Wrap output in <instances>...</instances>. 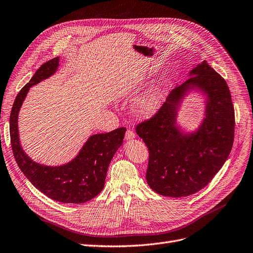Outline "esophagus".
Masks as SVG:
<instances>
[{"label":"esophagus","mask_w":253,"mask_h":253,"mask_svg":"<svg viewBox=\"0 0 253 253\" xmlns=\"http://www.w3.org/2000/svg\"><path fill=\"white\" fill-rule=\"evenodd\" d=\"M125 138H126V141H127V140H132V139H134V138H135V133L133 132V130L127 129L126 132V136H125Z\"/></svg>","instance_id":"obj_1"}]
</instances>
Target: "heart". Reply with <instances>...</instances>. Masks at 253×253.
<instances>
[{"instance_id":"obj_1","label":"heart","mask_w":253,"mask_h":253,"mask_svg":"<svg viewBox=\"0 0 253 253\" xmlns=\"http://www.w3.org/2000/svg\"><path fill=\"white\" fill-rule=\"evenodd\" d=\"M163 100V90L158 84H152L135 99L132 104L134 114L140 118H150L160 109Z\"/></svg>"}]
</instances>
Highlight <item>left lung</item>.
<instances>
[{"label":"left lung","mask_w":253,"mask_h":253,"mask_svg":"<svg viewBox=\"0 0 253 253\" xmlns=\"http://www.w3.org/2000/svg\"><path fill=\"white\" fill-rule=\"evenodd\" d=\"M173 89L150 120L136 132L149 149L146 181L165 197H187L205 187L221 169L232 149L234 109L225 80L204 60ZM191 91L206 97L205 118L196 131L176 125L180 103Z\"/></svg>","instance_id":"left-lung-1"}]
</instances>
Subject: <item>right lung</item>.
<instances>
[{
  "mask_svg": "<svg viewBox=\"0 0 253 253\" xmlns=\"http://www.w3.org/2000/svg\"><path fill=\"white\" fill-rule=\"evenodd\" d=\"M59 57L40 67L29 83L17 94L10 114V139L13 156L20 169L43 195L62 203L81 204L96 197L103 189L108 168L123 145L126 127L89 137L77 156L63 165L48 167L33 161L21 145L17 119L22 104L32 85L55 74Z\"/></svg>",
  "mask_w": 253,
  "mask_h": 253,
  "instance_id": "right-lung-1",
  "label": "right lung"
}]
</instances>
